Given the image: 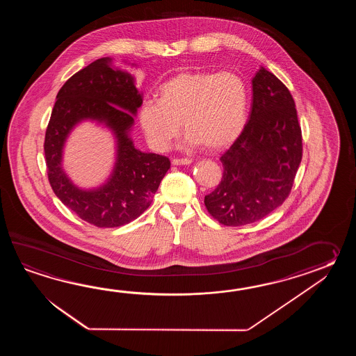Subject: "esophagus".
<instances>
[{
  "mask_svg": "<svg viewBox=\"0 0 356 356\" xmlns=\"http://www.w3.org/2000/svg\"><path fill=\"white\" fill-rule=\"evenodd\" d=\"M172 163H173V165H187V164L192 163V159H188V158H175V159L172 160Z\"/></svg>",
  "mask_w": 356,
  "mask_h": 356,
  "instance_id": "esophagus-1",
  "label": "esophagus"
}]
</instances>
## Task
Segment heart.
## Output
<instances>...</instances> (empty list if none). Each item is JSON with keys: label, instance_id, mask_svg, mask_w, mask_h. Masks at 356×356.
Wrapping results in <instances>:
<instances>
[{"label": "heart", "instance_id": "obj_1", "mask_svg": "<svg viewBox=\"0 0 356 356\" xmlns=\"http://www.w3.org/2000/svg\"><path fill=\"white\" fill-rule=\"evenodd\" d=\"M248 89L234 72L187 71L159 89V102H145L140 123L149 144L164 152L179 136L181 122L188 143L218 152L233 144L247 121Z\"/></svg>", "mask_w": 356, "mask_h": 356}]
</instances>
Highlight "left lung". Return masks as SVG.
Wrapping results in <instances>:
<instances>
[{"instance_id":"1","label":"left lung","mask_w":356,"mask_h":356,"mask_svg":"<svg viewBox=\"0 0 356 356\" xmlns=\"http://www.w3.org/2000/svg\"><path fill=\"white\" fill-rule=\"evenodd\" d=\"M250 120L220 158L222 178L204 206L227 227L264 219L288 198L302 161V129L288 88L261 68L252 80Z\"/></svg>"}]
</instances>
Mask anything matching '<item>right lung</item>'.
<instances>
[{"label":"right lung","mask_w":356,"mask_h":356,"mask_svg":"<svg viewBox=\"0 0 356 356\" xmlns=\"http://www.w3.org/2000/svg\"><path fill=\"white\" fill-rule=\"evenodd\" d=\"M99 58L71 76L57 94L44 138L48 181L71 211L98 227H117L137 219L152 204L160 181L170 168L164 155L137 150L129 137L143 98L134 77ZM83 119L103 121L114 129L119 154L113 178L103 188H75L60 167L61 147L69 131Z\"/></svg>","instance_id":"add662e5"}]
</instances>
